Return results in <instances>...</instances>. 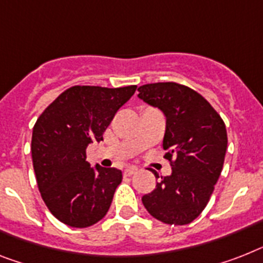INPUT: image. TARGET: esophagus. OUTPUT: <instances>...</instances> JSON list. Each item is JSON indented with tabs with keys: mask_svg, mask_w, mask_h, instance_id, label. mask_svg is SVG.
<instances>
[{
	"mask_svg": "<svg viewBox=\"0 0 263 263\" xmlns=\"http://www.w3.org/2000/svg\"><path fill=\"white\" fill-rule=\"evenodd\" d=\"M137 171H138V169H137L136 166H129V168H126L123 171V173H125V176H132L134 175V173H137Z\"/></svg>",
	"mask_w": 263,
	"mask_h": 263,
	"instance_id": "esophagus-1",
	"label": "esophagus"
}]
</instances>
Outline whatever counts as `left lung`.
Masks as SVG:
<instances>
[{"label": "left lung", "instance_id": "left-lung-1", "mask_svg": "<svg viewBox=\"0 0 263 263\" xmlns=\"http://www.w3.org/2000/svg\"><path fill=\"white\" fill-rule=\"evenodd\" d=\"M138 98L166 118L162 147L172 175L142 196L147 212L166 224L184 226L201 214L222 173L227 132L216 110L192 88L175 83L138 87ZM156 179L158 173L155 172Z\"/></svg>", "mask_w": 263, "mask_h": 263}]
</instances>
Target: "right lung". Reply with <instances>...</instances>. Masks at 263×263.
<instances>
[{
	"mask_svg": "<svg viewBox=\"0 0 263 263\" xmlns=\"http://www.w3.org/2000/svg\"><path fill=\"white\" fill-rule=\"evenodd\" d=\"M137 86L107 88L73 86L37 118L32 133V161L45 205L60 222L84 229L99 222L111 205L122 172L91 168L86 149L103 133Z\"/></svg>",
	"mask_w": 263,
	"mask_h": 263,
	"instance_id": "add662e5",
	"label": "right lung"
}]
</instances>
